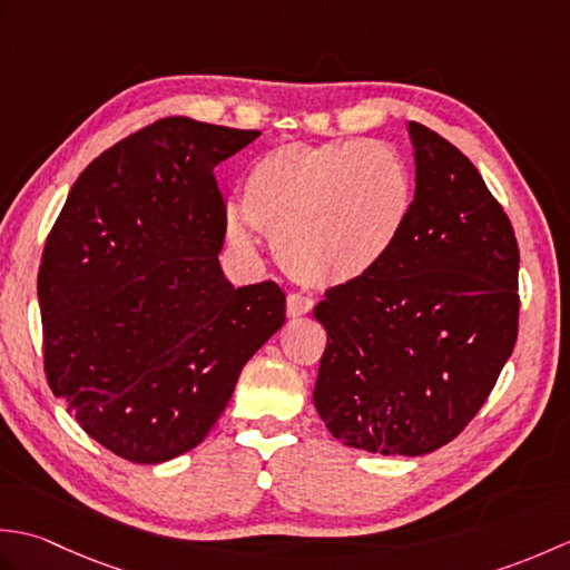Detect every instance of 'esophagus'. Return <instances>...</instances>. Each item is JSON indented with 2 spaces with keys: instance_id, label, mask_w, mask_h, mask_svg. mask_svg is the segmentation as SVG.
<instances>
[{
  "instance_id": "1",
  "label": "esophagus",
  "mask_w": 570,
  "mask_h": 570,
  "mask_svg": "<svg viewBox=\"0 0 570 570\" xmlns=\"http://www.w3.org/2000/svg\"><path fill=\"white\" fill-rule=\"evenodd\" d=\"M313 308V298L311 296H306V294H298V292H294V294H288V298H286V313L292 318H298V316H306V313Z\"/></svg>"
}]
</instances>
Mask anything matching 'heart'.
Returning <instances> with one entry per match:
<instances>
[{
	"label": "heart",
	"mask_w": 570,
	"mask_h": 570,
	"mask_svg": "<svg viewBox=\"0 0 570 570\" xmlns=\"http://www.w3.org/2000/svg\"><path fill=\"white\" fill-rule=\"evenodd\" d=\"M409 210V171L384 144H286L249 164L242 180L246 217L227 215V239L249 249V222L274 239L278 262L298 282L341 286L380 266Z\"/></svg>",
	"instance_id": "1"
}]
</instances>
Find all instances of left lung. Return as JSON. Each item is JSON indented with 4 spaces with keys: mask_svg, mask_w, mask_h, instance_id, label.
<instances>
[{
    "mask_svg": "<svg viewBox=\"0 0 570 570\" xmlns=\"http://www.w3.org/2000/svg\"><path fill=\"white\" fill-rule=\"evenodd\" d=\"M416 190L380 266L313 308L328 331L313 404L345 445L423 455L488 402L519 333V245L468 156L409 122Z\"/></svg>",
    "mask_w": 570,
    "mask_h": 570,
    "instance_id": "obj_1",
    "label": "left lung"
}]
</instances>
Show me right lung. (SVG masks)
<instances>
[{
    "instance_id": "1",
    "label": "right lung",
    "mask_w": 570,
    "mask_h": 570,
    "mask_svg": "<svg viewBox=\"0 0 570 570\" xmlns=\"http://www.w3.org/2000/svg\"><path fill=\"white\" fill-rule=\"evenodd\" d=\"M257 137L159 119L85 168L46 237L48 386L131 463L196 448L247 360L284 325L276 282L235 288L217 259L227 210L213 171Z\"/></svg>"
}]
</instances>
